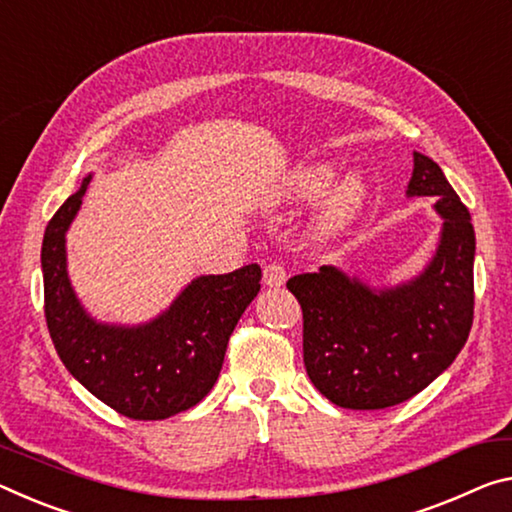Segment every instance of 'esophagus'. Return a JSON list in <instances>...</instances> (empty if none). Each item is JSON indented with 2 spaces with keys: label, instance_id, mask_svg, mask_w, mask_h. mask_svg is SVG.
I'll return each mask as SVG.
<instances>
[{
  "label": "esophagus",
  "instance_id": "1",
  "mask_svg": "<svg viewBox=\"0 0 512 512\" xmlns=\"http://www.w3.org/2000/svg\"><path fill=\"white\" fill-rule=\"evenodd\" d=\"M285 280H287L285 266L278 262L264 266V285L266 287H280V285H285Z\"/></svg>",
  "mask_w": 512,
  "mask_h": 512
}]
</instances>
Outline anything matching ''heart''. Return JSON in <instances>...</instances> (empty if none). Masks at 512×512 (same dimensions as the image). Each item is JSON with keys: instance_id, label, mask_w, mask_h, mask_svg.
<instances>
[{"instance_id": "heart-1", "label": "heart", "mask_w": 512, "mask_h": 512, "mask_svg": "<svg viewBox=\"0 0 512 512\" xmlns=\"http://www.w3.org/2000/svg\"><path fill=\"white\" fill-rule=\"evenodd\" d=\"M337 170L328 161H312L303 164L285 177L275 189V200L278 202H310L323 196L335 182ZM367 198V184L360 175H346L335 189L328 193L326 202L321 205V212L316 216V232L319 237H337L344 232L355 218Z\"/></svg>"}]
</instances>
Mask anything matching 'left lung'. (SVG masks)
I'll list each match as a JSON object with an SVG mask.
<instances>
[{
    "mask_svg": "<svg viewBox=\"0 0 512 512\" xmlns=\"http://www.w3.org/2000/svg\"><path fill=\"white\" fill-rule=\"evenodd\" d=\"M408 196H433L440 246L419 278L371 289L335 266L287 282L303 310V360L339 408L383 410L412 399L451 367L474 321L472 216L442 168L415 152Z\"/></svg>",
    "mask_w": 512,
    "mask_h": 512,
    "instance_id": "1",
    "label": "left lung"
}]
</instances>
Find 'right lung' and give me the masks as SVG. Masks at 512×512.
I'll return each mask as SVG.
<instances>
[{
  "mask_svg": "<svg viewBox=\"0 0 512 512\" xmlns=\"http://www.w3.org/2000/svg\"><path fill=\"white\" fill-rule=\"evenodd\" d=\"M91 175L47 223L43 253L45 319L56 353L88 392L136 421L168 419L209 394L225 348L262 269L248 264L225 275H200L164 314L136 328L97 323L79 305L66 269V232Z\"/></svg>",
  "mask_w": 512,
  "mask_h": 512,
  "instance_id": "obj_1",
  "label": "right lung"
}]
</instances>
